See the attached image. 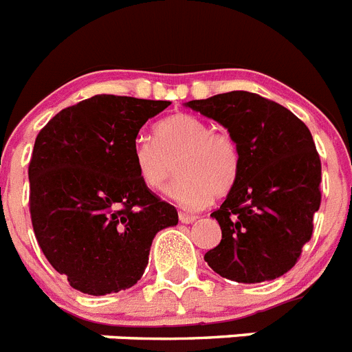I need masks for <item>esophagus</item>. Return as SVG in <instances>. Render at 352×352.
Listing matches in <instances>:
<instances>
[{"label": "esophagus", "instance_id": "34e87169", "mask_svg": "<svg viewBox=\"0 0 352 352\" xmlns=\"http://www.w3.org/2000/svg\"><path fill=\"white\" fill-rule=\"evenodd\" d=\"M178 217H179V222H182V223H192V222H195V220H197V214L185 213V211H179Z\"/></svg>", "mask_w": 352, "mask_h": 352}]
</instances>
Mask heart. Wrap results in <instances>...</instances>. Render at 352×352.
Instances as JSON below:
<instances>
[{
	"instance_id": "1",
	"label": "heart",
	"mask_w": 352,
	"mask_h": 352,
	"mask_svg": "<svg viewBox=\"0 0 352 352\" xmlns=\"http://www.w3.org/2000/svg\"><path fill=\"white\" fill-rule=\"evenodd\" d=\"M167 188L173 201L199 210L211 195H223L239 169V148L231 133L213 130L206 120L192 114H173L155 126V141L139 135L132 142V164L149 190Z\"/></svg>"
}]
</instances>
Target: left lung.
I'll list each match as a JSON object with an SVG mask.
<instances>
[{
	"label": "left lung",
	"mask_w": 352,
	"mask_h": 352,
	"mask_svg": "<svg viewBox=\"0 0 352 352\" xmlns=\"http://www.w3.org/2000/svg\"><path fill=\"white\" fill-rule=\"evenodd\" d=\"M185 107L220 123L239 148L238 176L211 213L222 239L204 261L227 280H275L300 259L321 204L312 133L289 109L257 93H222Z\"/></svg>",
	"instance_id": "1"
}]
</instances>
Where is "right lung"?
Returning <instances> with one entry per match:
<instances>
[{"label": "right lung", "instance_id": "1", "mask_svg": "<svg viewBox=\"0 0 352 352\" xmlns=\"http://www.w3.org/2000/svg\"><path fill=\"white\" fill-rule=\"evenodd\" d=\"M167 100L95 95L56 114L36 135L30 211L52 268L84 294L138 284L158 231L178 211L141 182L132 142Z\"/></svg>", "mask_w": 352, "mask_h": 352}]
</instances>
